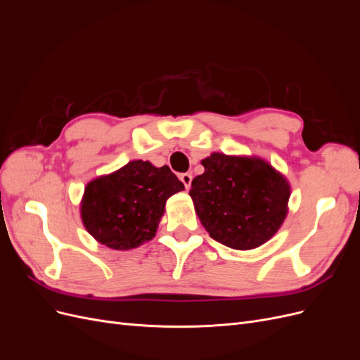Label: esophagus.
<instances>
[{
    "label": "esophagus",
    "mask_w": 360,
    "mask_h": 360,
    "mask_svg": "<svg viewBox=\"0 0 360 360\" xmlns=\"http://www.w3.org/2000/svg\"><path fill=\"white\" fill-rule=\"evenodd\" d=\"M180 180L181 183L184 184V188L189 189L191 188V183H192V176L189 172H184V174H180Z\"/></svg>",
    "instance_id": "esophagus-1"
}]
</instances>
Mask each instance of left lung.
Returning <instances> with one entry per match:
<instances>
[{
  "instance_id": "obj_1",
  "label": "left lung",
  "mask_w": 360,
  "mask_h": 360,
  "mask_svg": "<svg viewBox=\"0 0 360 360\" xmlns=\"http://www.w3.org/2000/svg\"><path fill=\"white\" fill-rule=\"evenodd\" d=\"M201 163L189 195L210 237L238 250L266 243L288 212L285 177L259 158L213 153Z\"/></svg>"
}]
</instances>
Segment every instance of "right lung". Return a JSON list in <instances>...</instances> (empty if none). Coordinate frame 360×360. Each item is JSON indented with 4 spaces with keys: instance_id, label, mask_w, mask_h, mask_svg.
Listing matches in <instances>:
<instances>
[{
    "instance_id": "obj_1",
    "label": "right lung",
    "mask_w": 360,
    "mask_h": 360,
    "mask_svg": "<svg viewBox=\"0 0 360 360\" xmlns=\"http://www.w3.org/2000/svg\"><path fill=\"white\" fill-rule=\"evenodd\" d=\"M183 189L167 165L132 160L86 184L81 202L84 226L108 248H136L155 237L167 200Z\"/></svg>"
}]
</instances>
